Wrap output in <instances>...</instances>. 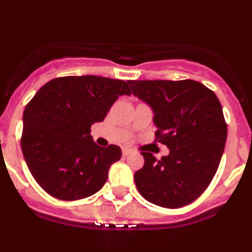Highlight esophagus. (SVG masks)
<instances>
[{"mask_svg":"<svg viewBox=\"0 0 252 252\" xmlns=\"http://www.w3.org/2000/svg\"><path fill=\"white\" fill-rule=\"evenodd\" d=\"M131 153H133V150H131V149H128V148H123V155H124V157H128V155H130Z\"/></svg>","mask_w":252,"mask_h":252,"instance_id":"34e87169","label":"esophagus"}]
</instances>
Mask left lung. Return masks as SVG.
<instances>
[{"label":"left lung","mask_w":252,"mask_h":252,"mask_svg":"<svg viewBox=\"0 0 252 252\" xmlns=\"http://www.w3.org/2000/svg\"><path fill=\"white\" fill-rule=\"evenodd\" d=\"M128 83L153 109L155 142L169 148L159 160L142 153L144 166L134 174L140 195L168 209L192 203L209 187L224 153L227 126L218 97L191 79Z\"/></svg>","instance_id":"obj_1"}]
</instances>
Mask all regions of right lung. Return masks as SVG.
I'll list each match as a JSON object with an SVG mask.
<instances>
[{
	"instance_id": "obj_1",
	"label": "right lung",
	"mask_w": 252,
	"mask_h": 252,
	"mask_svg": "<svg viewBox=\"0 0 252 252\" xmlns=\"http://www.w3.org/2000/svg\"><path fill=\"white\" fill-rule=\"evenodd\" d=\"M124 94H131L128 82L98 76L60 77L34 94L23 112L21 148L44 191L73 201L102 189L122 150L95 144L91 126Z\"/></svg>"
}]
</instances>
